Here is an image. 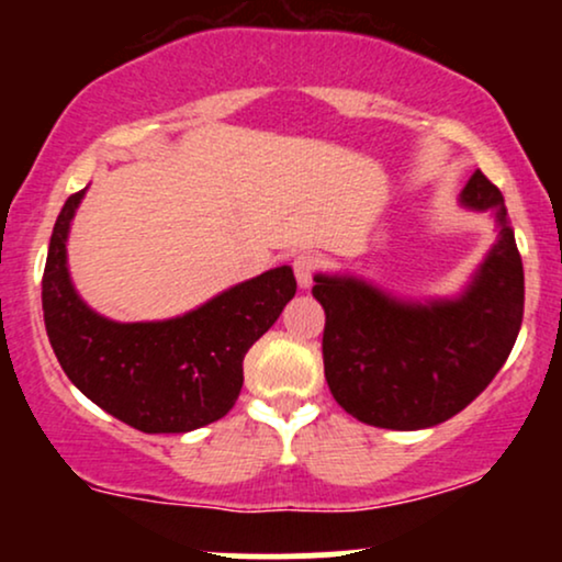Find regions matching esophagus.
<instances>
[{"mask_svg": "<svg viewBox=\"0 0 562 562\" xmlns=\"http://www.w3.org/2000/svg\"><path fill=\"white\" fill-rule=\"evenodd\" d=\"M319 269V259L314 254H301L293 259V272L301 288H308L314 282V274Z\"/></svg>", "mask_w": 562, "mask_h": 562, "instance_id": "obj_1", "label": "esophagus"}]
</instances>
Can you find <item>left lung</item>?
Segmentation results:
<instances>
[{
	"instance_id": "left-lung-1",
	"label": "left lung",
	"mask_w": 562,
	"mask_h": 562,
	"mask_svg": "<svg viewBox=\"0 0 562 562\" xmlns=\"http://www.w3.org/2000/svg\"><path fill=\"white\" fill-rule=\"evenodd\" d=\"M462 205L492 211L499 235L457 299L402 301L357 277L317 274L322 357L333 398L375 428L420 430L449 420L492 383L524 322V261L505 198L475 171Z\"/></svg>"
}]
</instances>
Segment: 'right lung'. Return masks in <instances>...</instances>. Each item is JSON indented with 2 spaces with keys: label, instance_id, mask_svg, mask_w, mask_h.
<instances>
[{
  "label": "right lung",
  "instance_id": "obj_1",
  "mask_svg": "<svg viewBox=\"0 0 562 562\" xmlns=\"http://www.w3.org/2000/svg\"><path fill=\"white\" fill-rule=\"evenodd\" d=\"M83 192L57 216L42 277L57 362L83 396L142 434H187L224 417L240 396L245 353L295 295L293 269H269L182 317L105 319L79 299L68 274V229Z\"/></svg>",
  "mask_w": 562,
  "mask_h": 562
}]
</instances>
